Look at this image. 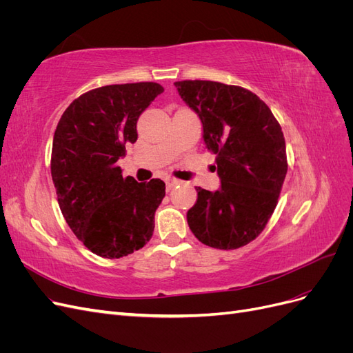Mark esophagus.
<instances>
[{"instance_id": "34e87169", "label": "esophagus", "mask_w": 353, "mask_h": 353, "mask_svg": "<svg viewBox=\"0 0 353 353\" xmlns=\"http://www.w3.org/2000/svg\"><path fill=\"white\" fill-rule=\"evenodd\" d=\"M178 184H181V181L179 179H175V178H168L166 179V188L168 190H172L175 185H178Z\"/></svg>"}]
</instances>
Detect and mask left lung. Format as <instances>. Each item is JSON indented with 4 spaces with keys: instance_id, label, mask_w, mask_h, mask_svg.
Instances as JSON below:
<instances>
[{
    "instance_id": "obj_1",
    "label": "left lung",
    "mask_w": 353,
    "mask_h": 353,
    "mask_svg": "<svg viewBox=\"0 0 353 353\" xmlns=\"http://www.w3.org/2000/svg\"><path fill=\"white\" fill-rule=\"evenodd\" d=\"M175 87L199 114L221 178L215 193L196 187L188 227L210 248H243L263 231L279 203L288 166L281 126L258 95L239 85L196 79Z\"/></svg>"
}]
</instances>
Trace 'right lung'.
I'll list each match as a JSON object with an SVG mask.
<instances>
[{"instance_id": "right-lung-1", "label": "right lung", "mask_w": 353, "mask_h": 353, "mask_svg": "<svg viewBox=\"0 0 353 353\" xmlns=\"http://www.w3.org/2000/svg\"><path fill=\"white\" fill-rule=\"evenodd\" d=\"M163 87L156 82L105 85L70 103L57 123L51 176L74 236L92 253L119 259L152 239L165 183L122 176L117 160L138 138L137 121Z\"/></svg>"}]
</instances>
